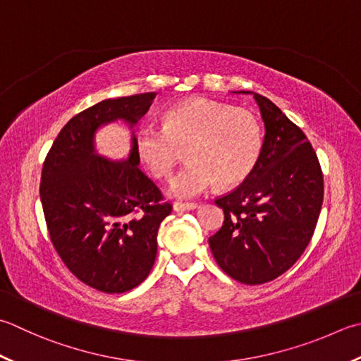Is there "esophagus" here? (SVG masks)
Masks as SVG:
<instances>
[{
	"instance_id": "esophagus-1",
	"label": "esophagus",
	"mask_w": 361,
	"mask_h": 361,
	"mask_svg": "<svg viewBox=\"0 0 361 361\" xmlns=\"http://www.w3.org/2000/svg\"><path fill=\"white\" fill-rule=\"evenodd\" d=\"M197 207H199V204H197V203H181V202H176V203H173V211H176V213H185V211H192Z\"/></svg>"
}]
</instances>
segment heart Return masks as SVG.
<instances>
[{
	"instance_id": "1",
	"label": "heart",
	"mask_w": 361,
	"mask_h": 361,
	"mask_svg": "<svg viewBox=\"0 0 361 361\" xmlns=\"http://www.w3.org/2000/svg\"><path fill=\"white\" fill-rule=\"evenodd\" d=\"M140 161L154 176H169L186 148L188 164L176 173L169 194L190 199L219 181L235 186L244 181L259 158L261 126L250 111L194 97L169 109L164 128L142 125L134 136Z\"/></svg>"
}]
</instances>
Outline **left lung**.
I'll return each mask as SVG.
<instances>
[{
    "label": "left lung",
    "mask_w": 361,
    "mask_h": 361,
    "mask_svg": "<svg viewBox=\"0 0 361 361\" xmlns=\"http://www.w3.org/2000/svg\"><path fill=\"white\" fill-rule=\"evenodd\" d=\"M264 137L253 171L233 192L216 200L222 228L209 238L221 269L245 285L277 279L300 258L312 239L324 199L319 161L299 126L269 98L253 92Z\"/></svg>",
    "instance_id": "1"
}]
</instances>
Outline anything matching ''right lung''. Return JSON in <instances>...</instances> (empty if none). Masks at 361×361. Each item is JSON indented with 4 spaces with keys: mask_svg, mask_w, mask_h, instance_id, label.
<instances>
[{
    "mask_svg": "<svg viewBox=\"0 0 361 361\" xmlns=\"http://www.w3.org/2000/svg\"><path fill=\"white\" fill-rule=\"evenodd\" d=\"M157 92L108 98L70 118L42 169L40 200L49 238L63 263L98 291L126 293L142 283L157 258L158 228L172 204L139 169L137 125ZM132 131L129 157L109 160L96 150L103 126Z\"/></svg>",
    "mask_w": 361,
    "mask_h": 361,
    "instance_id": "add662e5",
    "label": "right lung"
}]
</instances>
